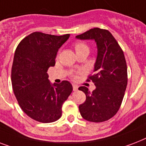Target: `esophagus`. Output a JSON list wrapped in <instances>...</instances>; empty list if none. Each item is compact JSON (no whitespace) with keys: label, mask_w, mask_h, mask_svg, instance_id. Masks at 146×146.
Here are the masks:
<instances>
[{"label":"esophagus","mask_w":146,"mask_h":146,"mask_svg":"<svg viewBox=\"0 0 146 146\" xmlns=\"http://www.w3.org/2000/svg\"><path fill=\"white\" fill-rule=\"evenodd\" d=\"M73 91H77L78 90V86L76 85H73Z\"/></svg>","instance_id":"esophagus-1"}]
</instances>
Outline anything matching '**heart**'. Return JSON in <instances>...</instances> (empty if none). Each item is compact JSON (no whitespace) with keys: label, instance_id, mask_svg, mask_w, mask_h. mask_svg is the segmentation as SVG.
<instances>
[{"label":"heart","instance_id":"1","mask_svg":"<svg viewBox=\"0 0 146 146\" xmlns=\"http://www.w3.org/2000/svg\"><path fill=\"white\" fill-rule=\"evenodd\" d=\"M74 49L76 50V54H80L82 53H88L89 52V44L84 42H77L74 44ZM73 79L76 78V73H73L71 74Z\"/></svg>","mask_w":146,"mask_h":146}]
</instances>
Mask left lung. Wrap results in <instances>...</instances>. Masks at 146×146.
Listing matches in <instances>:
<instances>
[{"mask_svg": "<svg viewBox=\"0 0 146 146\" xmlns=\"http://www.w3.org/2000/svg\"><path fill=\"white\" fill-rule=\"evenodd\" d=\"M76 38L94 39L98 46L93 74L87 79L96 89L90 92L86 86L79 88L86 96V102L79 106L80 114L90 122H104L117 113L124 96L128 78L123 51L107 29H91Z\"/></svg>", "mask_w": 146, "mask_h": 146, "instance_id": "8db88e82", "label": "left lung"}]
</instances>
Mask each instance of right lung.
Segmentation results:
<instances>
[{"mask_svg": "<svg viewBox=\"0 0 146 146\" xmlns=\"http://www.w3.org/2000/svg\"><path fill=\"white\" fill-rule=\"evenodd\" d=\"M70 34L54 35L35 32L19 42L15 50L11 82L18 104L33 120L51 123L60 118L62 105L73 91L66 80L51 85L47 71L55 65L58 49Z\"/></svg>", "mask_w": 146, "mask_h": 146, "instance_id": "right-lung-1", "label": "right lung"}]
</instances>
